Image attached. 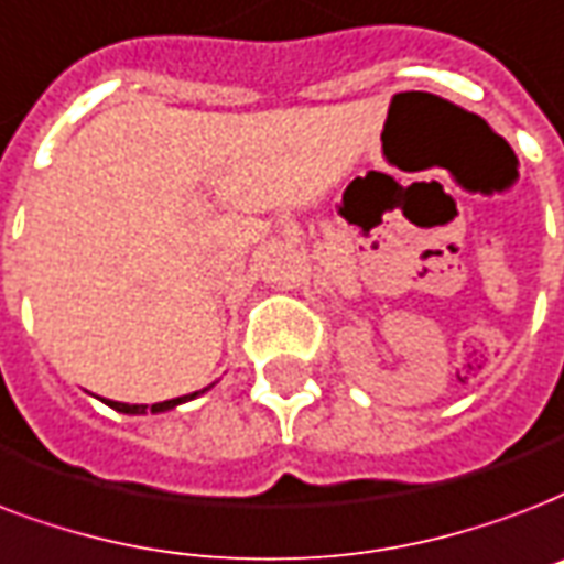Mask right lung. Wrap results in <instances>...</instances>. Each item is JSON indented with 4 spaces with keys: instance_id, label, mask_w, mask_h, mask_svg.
Here are the masks:
<instances>
[{
    "instance_id": "1",
    "label": "right lung",
    "mask_w": 564,
    "mask_h": 564,
    "mask_svg": "<svg viewBox=\"0 0 564 564\" xmlns=\"http://www.w3.org/2000/svg\"><path fill=\"white\" fill-rule=\"evenodd\" d=\"M206 390V387H204ZM204 390H195V393H188V397L180 399H167V402H156V405H150V411H167V408L180 405V402H188V399H195L197 393H204ZM109 408L120 411V414H148V405H127V402H109Z\"/></svg>"
}]
</instances>
